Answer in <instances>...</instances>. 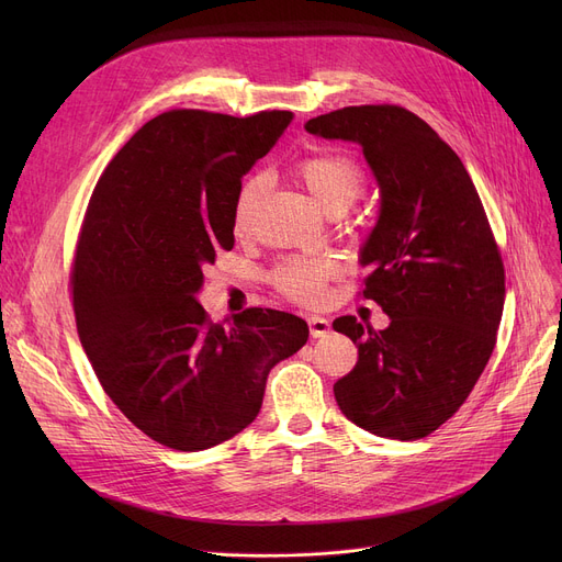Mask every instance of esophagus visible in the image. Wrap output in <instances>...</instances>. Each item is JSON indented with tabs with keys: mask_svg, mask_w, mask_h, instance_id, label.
Instances as JSON below:
<instances>
[{
	"mask_svg": "<svg viewBox=\"0 0 562 562\" xmlns=\"http://www.w3.org/2000/svg\"><path fill=\"white\" fill-rule=\"evenodd\" d=\"M307 326H310V335L316 337H326L330 333V323L321 316H310L307 318Z\"/></svg>",
	"mask_w": 562,
	"mask_h": 562,
	"instance_id": "obj_1",
	"label": "esophagus"
}]
</instances>
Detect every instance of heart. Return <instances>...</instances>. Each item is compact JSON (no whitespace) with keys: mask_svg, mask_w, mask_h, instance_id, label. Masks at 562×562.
Returning a JSON list of instances; mask_svg holds the SVG:
<instances>
[{"mask_svg":"<svg viewBox=\"0 0 562 562\" xmlns=\"http://www.w3.org/2000/svg\"><path fill=\"white\" fill-rule=\"evenodd\" d=\"M296 172L316 202L330 214L346 212L364 193V172L350 157L339 153L307 155L296 164ZM266 187H269V177L263 172L248 175L241 182L232 210V225L236 232H246L250 227ZM337 273L339 261L330 255L286 257L271 271V284L293 303L316 305L326 296V286Z\"/></svg>","mask_w":562,"mask_h":562,"instance_id":"1","label":"heart"}]
</instances>
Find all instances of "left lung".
I'll return each mask as SVG.
<instances>
[{
	"label": "left lung",
	"mask_w": 562,
	"mask_h": 562,
	"mask_svg": "<svg viewBox=\"0 0 562 562\" xmlns=\"http://www.w3.org/2000/svg\"><path fill=\"white\" fill-rule=\"evenodd\" d=\"M305 130L360 143L382 191L360 296L392 323L333 321L358 346L337 405L378 437L422 439L460 409L496 344L506 271L483 202L451 145L398 104L344 106Z\"/></svg>",
	"instance_id": "obj_1"
}]
</instances>
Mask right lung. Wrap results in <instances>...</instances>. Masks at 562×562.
<instances>
[{"instance_id":"1","label":"right lung","mask_w":562,"mask_h":562,"mask_svg":"<svg viewBox=\"0 0 562 562\" xmlns=\"http://www.w3.org/2000/svg\"><path fill=\"white\" fill-rule=\"evenodd\" d=\"M289 121L291 111H166L121 147L88 200L70 271L77 333L106 396L168 449L241 432L269 371L307 341V323L289 312L248 307L223 326L195 301L204 266L234 248L241 177Z\"/></svg>"}]
</instances>
